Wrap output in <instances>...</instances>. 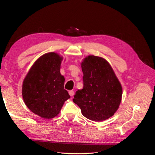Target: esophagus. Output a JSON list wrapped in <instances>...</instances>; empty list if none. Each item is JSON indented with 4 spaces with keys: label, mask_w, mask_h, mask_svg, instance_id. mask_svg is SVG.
<instances>
[{
    "label": "esophagus",
    "mask_w": 155,
    "mask_h": 155,
    "mask_svg": "<svg viewBox=\"0 0 155 155\" xmlns=\"http://www.w3.org/2000/svg\"><path fill=\"white\" fill-rule=\"evenodd\" d=\"M68 93H69L70 96H71V97H72V96H74V91H70L68 92Z\"/></svg>",
    "instance_id": "1"
}]
</instances>
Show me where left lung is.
I'll return each mask as SVG.
<instances>
[{
    "label": "left lung",
    "mask_w": 155,
    "mask_h": 155,
    "mask_svg": "<svg viewBox=\"0 0 155 155\" xmlns=\"http://www.w3.org/2000/svg\"><path fill=\"white\" fill-rule=\"evenodd\" d=\"M83 88L78 90L73 101L85 118L101 121L110 118L118 109L122 87L110 64L104 58L88 55L81 63Z\"/></svg>",
    "instance_id": "8db88e82"
}]
</instances>
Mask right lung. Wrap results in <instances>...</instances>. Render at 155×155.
<instances>
[{"instance_id": "1", "label": "right lung", "mask_w": 155, "mask_h": 155, "mask_svg": "<svg viewBox=\"0 0 155 155\" xmlns=\"http://www.w3.org/2000/svg\"><path fill=\"white\" fill-rule=\"evenodd\" d=\"M63 59L55 52L41 55L32 65L22 83V95L27 107L44 119L57 116L70 97L64 89V78L60 73Z\"/></svg>"}]
</instances>
